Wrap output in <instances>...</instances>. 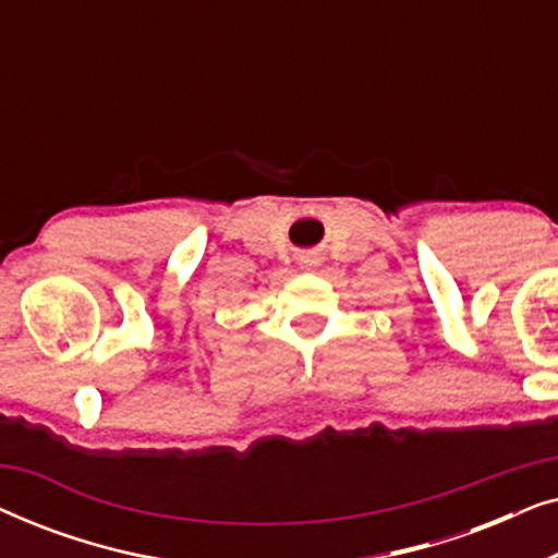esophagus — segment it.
<instances>
[{
    "mask_svg": "<svg viewBox=\"0 0 558 558\" xmlns=\"http://www.w3.org/2000/svg\"><path fill=\"white\" fill-rule=\"evenodd\" d=\"M315 264H317V262H312V264H310V266H315Z\"/></svg>",
    "mask_w": 558,
    "mask_h": 558,
    "instance_id": "1",
    "label": "esophagus"
}]
</instances>
